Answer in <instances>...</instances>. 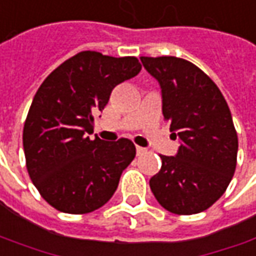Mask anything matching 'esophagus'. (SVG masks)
Segmentation results:
<instances>
[{
	"mask_svg": "<svg viewBox=\"0 0 256 256\" xmlns=\"http://www.w3.org/2000/svg\"><path fill=\"white\" fill-rule=\"evenodd\" d=\"M136 150H137V154H138V156H142V154H144V152L147 151L144 147H140V146H137V147H136Z\"/></svg>",
	"mask_w": 256,
	"mask_h": 256,
	"instance_id": "esophagus-1",
	"label": "esophagus"
}]
</instances>
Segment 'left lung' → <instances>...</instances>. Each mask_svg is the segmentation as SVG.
Instances as JSON below:
<instances>
[{"label":"left lung","mask_w":256,"mask_h":256,"mask_svg":"<svg viewBox=\"0 0 256 256\" xmlns=\"http://www.w3.org/2000/svg\"><path fill=\"white\" fill-rule=\"evenodd\" d=\"M162 94V114L180 138L175 157L150 179L158 203L174 214H196L226 192L237 165L238 137L218 86L188 60L140 57Z\"/></svg>","instance_id":"obj_1"}]
</instances>
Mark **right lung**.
I'll return each mask as SVG.
<instances>
[{"label":"right lung","mask_w":256,"mask_h":256,"mask_svg":"<svg viewBox=\"0 0 256 256\" xmlns=\"http://www.w3.org/2000/svg\"><path fill=\"white\" fill-rule=\"evenodd\" d=\"M140 70L136 57L86 50L60 64L39 86L22 138L29 176L50 206L85 214L114 196L122 172L134 160V144L91 140L90 134L112 90Z\"/></svg>","instance_id":"1"}]
</instances>
